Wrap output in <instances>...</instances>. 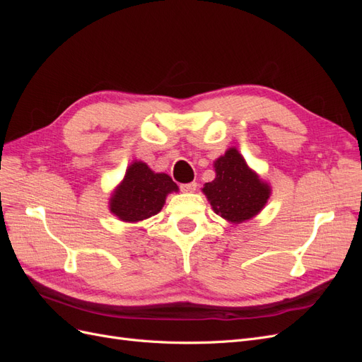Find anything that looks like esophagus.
Wrapping results in <instances>:
<instances>
[{
	"instance_id": "34e87169",
	"label": "esophagus",
	"mask_w": 362,
	"mask_h": 362,
	"mask_svg": "<svg viewBox=\"0 0 362 362\" xmlns=\"http://www.w3.org/2000/svg\"><path fill=\"white\" fill-rule=\"evenodd\" d=\"M196 187H198V184H196L194 181H193V182H187V184H181V185H180V189H181L182 192H185V193L194 192V190H196Z\"/></svg>"
}]
</instances>
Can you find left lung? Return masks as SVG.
I'll return each instance as SVG.
<instances>
[{
    "mask_svg": "<svg viewBox=\"0 0 362 362\" xmlns=\"http://www.w3.org/2000/svg\"><path fill=\"white\" fill-rule=\"evenodd\" d=\"M216 178L205 182L204 193L216 214L240 223L254 217L266 205L270 189L252 172L238 151L231 148L214 163Z\"/></svg>",
    "mask_w": 362,
    "mask_h": 362,
    "instance_id": "1",
    "label": "left lung"
}]
</instances>
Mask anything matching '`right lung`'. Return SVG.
I'll list each match as a JSON object with an SVG mask.
<instances>
[{
  "mask_svg": "<svg viewBox=\"0 0 362 362\" xmlns=\"http://www.w3.org/2000/svg\"><path fill=\"white\" fill-rule=\"evenodd\" d=\"M178 185L166 173L152 172L148 164L137 161L127 169L124 181L116 189L110 210L124 222H139L157 214L168 193Z\"/></svg>",
  "mask_w": 362,
  "mask_h": 362,
  "instance_id": "add662e5",
  "label": "right lung"
}]
</instances>
